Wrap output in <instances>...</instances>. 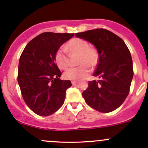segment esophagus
<instances>
[{
	"label": "esophagus",
	"mask_w": 148,
	"mask_h": 148,
	"mask_svg": "<svg viewBox=\"0 0 148 148\" xmlns=\"http://www.w3.org/2000/svg\"><path fill=\"white\" fill-rule=\"evenodd\" d=\"M77 82H78L75 81V80H72V81H71V84H77Z\"/></svg>",
	"instance_id": "esophagus-1"
}]
</instances>
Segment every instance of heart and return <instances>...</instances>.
<instances>
[{
  "label": "heart",
  "mask_w": 148,
  "mask_h": 148,
  "mask_svg": "<svg viewBox=\"0 0 148 148\" xmlns=\"http://www.w3.org/2000/svg\"><path fill=\"white\" fill-rule=\"evenodd\" d=\"M67 49L74 53L79 54V66L71 67L64 72L67 79L79 80L84 78L89 73L87 65L94 66L98 60V53L96 49L89 46V43L81 38H73L67 44ZM55 62L61 69H66L69 66V59L66 51L64 47L60 48L55 53Z\"/></svg>",
  "instance_id": "1"
}]
</instances>
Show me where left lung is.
I'll return each mask as SVG.
<instances>
[{
	"label": "left lung",
	"instance_id": "obj_1",
	"mask_svg": "<svg viewBox=\"0 0 148 148\" xmlns=\"http://www.w3.org/2000/svg\"><path fill=\"white\" fill-rule=\"evenodd\" d=\"M75 36L92 43L99 53L93 75L82 93L86 104L100 112H112L122 105L130 92L133 77L132 59L123 40L104 28L77 33Z\"/></svg>",
	"mask_w": 148,
	"mask_h": 148
}]
</instances>
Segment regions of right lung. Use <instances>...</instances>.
Returning <instances> with one entry per match:
<instances>
[{
	"label": "right lung",
	"instance_id": "obj_1",
	"mask_svg": "<svg viewBox=\"0 0 148 148\" xmlns=\"http://www.w3.org/2000/svg\"><path fill=\"white\" fill-rule=\"evenodd\" d=\"M74 35L43 33L30 41L21 55L18 82L24 102L38 115H51L64 102L71 83L60 79L62 73L55 63V53Z\"/></svg>",
	"mask_w": 148,
	"mask_h": 148
}]
</instances>
